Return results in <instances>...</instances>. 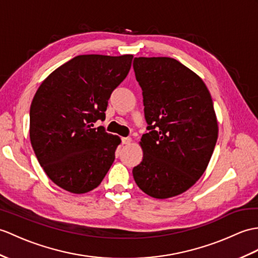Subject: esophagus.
Wrapping results in <instances>:
<instances>
[{
  "instance_id": "34e87169",
  "label": "esophagus",
  "mask_w": 258,
  "mask_h": 258,
  "mask_svg": "<svg viewBox=\"0 0 258 258\" xmlns=\"http://www.w3.org/2000/svg\"><path fill=\"white\" fill-rule=\"evenodd\" d=\"M131 142H132L131 137H123L122 139V143L125 144V145H128V144H131Z\"/></svg>"
}]
</instances>
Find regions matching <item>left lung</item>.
I'll use <instances>...</instances> for the list:
<instances>
[{
  "mask_svg": "<svg viewBox=\"0 0 258 258\" xmlns=\"http://www.w3.org/2000/svg\"><path fill=\"white\" fill-rule=\"evenodd\" d=\"M148 133L133 168L146 195L167 199L187 191L206 171L218 140L211 94L192 70L169 57L134 58Z\"/></svg>",
  "mask_w": 258,
  "mask_h": 258,
  "instance_id": "8db88e82",
  "label": "left lung"
}]
</instances>
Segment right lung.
<instances>
[{
	"mask_svg": "<svg viewBox=\"0 0 258 258\" xmlns=\"http://www.w3.org/2000/svg\"><path fill=\"white\" fill-rule=\"evenodd\" d=\"M133 55H80L41 82L29 111V137L38 163L73 194L97 188L115 159L121 139L92 128L105 118L111 93L126 78Z\"/></svg>",
	"mask_w": 258,
	"mask_h": 258,
	"instance_id": "1",
	"label": "right lung"
}]
</instances>
